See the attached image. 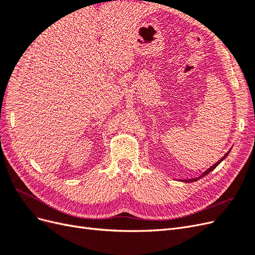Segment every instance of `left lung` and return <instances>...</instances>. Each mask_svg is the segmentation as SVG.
<instances>
[{
  "label": "left lung",
  "mask_w": 255,
  "mask_h": 255,
  "mask_svg": "<svg viewBox=\"0 0 255 255\" xmlns=\"http://www.w3.org/2000/svg\"><path fill=\"white\" fill-rule=\"evenodd\" d=\"M229 152H230V151H229ZM229 152H228V153L226 154V155H225V156H223V157H222V158H221L220 160H218V161H217V163H216V164H214V165H213V166H212L211 168H208V169H207V170H206L205 172H203V173H202L201 175H200V176H198V177H195V179H190V180H181V181H182V182H185V183H190V182H196V181H198V180H200V179H202V177H203V176H205L206 174H208V173H210V172H212V171L214 170V169H215L216 167H217V166H218V165H219V164L221 163V161H222L223 159H225V158H226V157L228 156V154H229Z\"/></svg>",
  "instance_id": "obj_1"
}]
</instances>
